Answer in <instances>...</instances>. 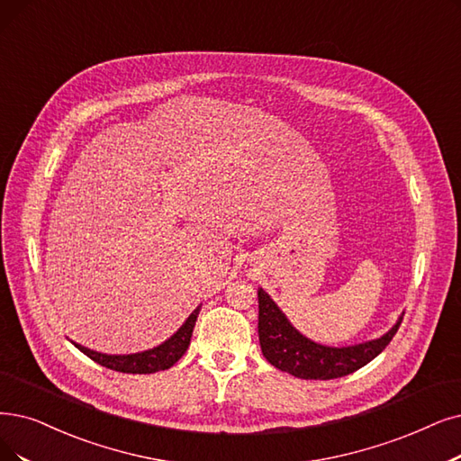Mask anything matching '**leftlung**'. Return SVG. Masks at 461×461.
<instances>
[{"label":"left lung","instance_id":"8db88e82","mask_svg":"<svg viewBox=\"0 0 461 461\" xmlns=\"http://www.w3.org/2000/svg\"><path fill=\"white\" fill-rule=\"evenodd\" d=\"M257 297H259V342L263 356L276 369L303 380H333L356 373L392 342L402 321L401 314L397 323L380 339L335 348L314 342L299 333L263 287L257 291Z\"/></svg>","mask_w":461,"mask_h":461}]
</instances>
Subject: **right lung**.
<instances>
[{
    "label": "right lung",
    "instance_id": "obj_1",
    "mask_svg": "<svg viewBox=\"0 0 461 461\" xmlns=\"http://www.w3.org/2000/svg\"><path fill=\"white\" fill-rule=\"evenodd\" d=\"M198 314H200V306H196L191 312V316L185 320V323H183L168 340H164L162 344H158L151 349H145V352H138V354L112 356V354L95 352V349L85 348L73 340H71V344H76V348L81 349V352L85 356H88L92 361H96L98 365L107 366V369H112V371L131 373V375H151V373L170 369V366L174 363H177L179 357L187 352Z\"/></svg>",
    "mask_w": 461,
    "mask_h": 461
}]
</instances>
